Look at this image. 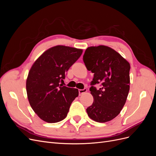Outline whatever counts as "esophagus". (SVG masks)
<instances>
[{
  "mask_svg": "<svg viewBox=\"0 0 156 156\" xmlns=\"http://www.w3.org/2000/svg\"><path fill=\"white\" fill-rule=\"evenodd\" d=\"M87 91V89L86 88H84L83 89H79V95H81V94L86 92Z\"/></svg>",
  "mask_w": 156,
  "mask_h": 156,
  "instance_id": "obj_1",
  "label": "esophagus"
}]
</instances>
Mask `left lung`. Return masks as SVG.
Masks as SVG:
<instances>
[{
  "instance_id": "8db88e82",
  "label": "left lung",
  "mask_w": 156,
  "mask_h": 156,
  "mask_svg": "<svg viewBox=\"0 0 156 156\" xmlns=\"http://www.w3.org/2000/svg\"><path fill=\"white\" fill-rule=\"evenodd\" d=\"M83 62L94 73L90 88L94 102L87 108V114L100 123L110 121L119 115L128 96L130 65L119 53L104 45L87 48ZM98 83L101 84L99 89L95 87Z\"/></svg>"
}]
</instances>
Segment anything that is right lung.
<instances>
[{"label": "right lung", "mask_w": 156, "mask_h": 156, "mask_svg": "<svg viewBox=\"0 0 156 156\" xmlns=\"http://www.w3.org/2000/svg\"><path fill=\"white\" fill-rule=\"evenodd\" d=\"M83 50L57 45L42 54L32 65L26 88L30 105L41 120L56 123L66 117L77 88L60 85Z\"/></svg>", "instance_id": "right-lung-1"}]
</instances>
